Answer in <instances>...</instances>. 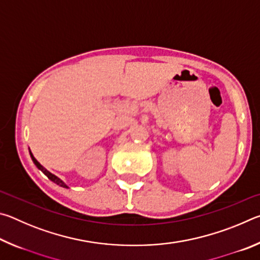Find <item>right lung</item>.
Wrapping results in <instances>:
<instances>
[{"label": "right lung", "mask_w": 260, "mask_h": 260, "mask_svg": "<svg viewBox=\"0 0 260 260\" xmlns=\"http://www.w3.org/2000/svg\"><path fill=\"white\" fill-rule=\"evenodd\" d=\"M29 155H30V158H32V160H33V162L35 164V166H37L38 169L40 170L43 174L47 175L48 179L51 180L52 182L57 183V184H58V186H60V187H63V188H70V187L68 186V184L63 181V180L59 179L58 177H56V175H55V174H52L51 172H49V171H48V170L46 169V167H43V166L40 164V162H39L37 159H35V157L33 156V153L30 152V150H29Z\"/></svg>", "instance_id": "right-lung-1"}]
</instances>
